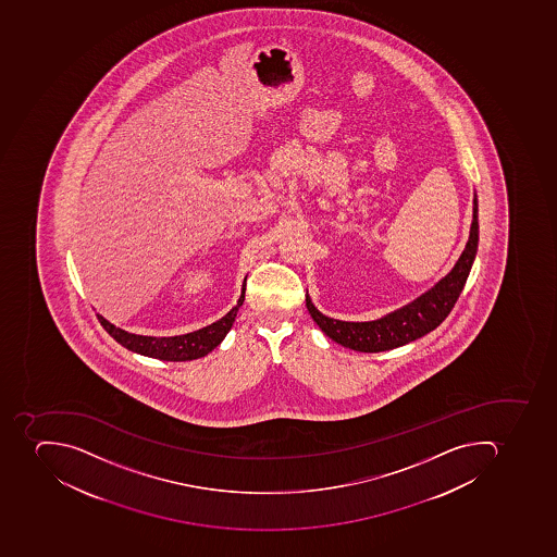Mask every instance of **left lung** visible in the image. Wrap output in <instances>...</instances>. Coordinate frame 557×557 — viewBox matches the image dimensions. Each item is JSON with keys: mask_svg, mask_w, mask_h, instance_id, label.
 <instances>
[{"mask_svg": "<svg viewBox=\"0 0 557 557\" xmlns=\"http://www.w3.org/2000/svg\"><path fill=\"white\" fill-rule=\"evenodd\" d=\"M478 197H473L472 226H470L469 242L451 272L447 273L443 281H438L432 289L421 294L420 298L371 322H345V320L325 317L313 307L307 294L308 311L311 319L315 320L317 325L333 342L351 350L376 354V351L394 350L399 346L408 345L418 337L425 336L430 331H434L449 315V311L460 298L465 282L469 278L470 268L478 255Z\"/></svg>", "mask_w": 557, "mask_h": 557, "instance_id": "left-lung-1", "label": "left lung"}]
</instances>
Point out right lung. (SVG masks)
I'll return each mask as SVG.
<instances>
[{"mask_svg": "<svg viewBox=\"0 0 557 557\" xmlns=\"http://www.w3.org/2000/svg\"><path fill=\"white\" fill-rule=\"evenodd\" d=\"M244 298H246V284H244L237 305L223 319L218 320L214 324L207 325V327L198 329L194 333L181 334V336H140V334H132L116 327L99 313H97V319L101 322L102 327L110 333V336L116 339L120 345L125 346L127 350L151 357V359L184 362V360L206 357L209 351L214 350L215 346L223 342L224 336L228 334L233 322H235V317H237L238 308L242 307Z\"/></svg>", "mask_w": 557, "mask_h": 557, "instance_id": "1", "label": "right lung"}]
</instances>
